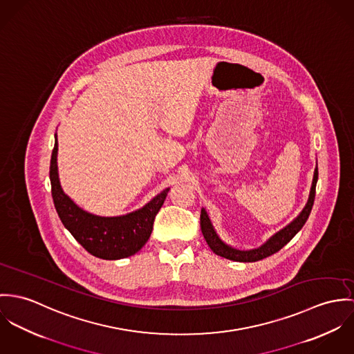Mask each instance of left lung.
Instances as JSON below:
<instances>
[{"label":"left lung","mask_w":354,"mask_h":354,"mask_svg":"<svg viewBox=\"0 0 354 354\" xmlns=\"http://www.w3.org/2000/svg\"><path fill=\"white\" fill-rule=\"evenodd\" d=\"M316 182H317V164L315 168L314 180H313V187H311V193H310V198L308 202L306 205V207L303 209V212L300 213V216L290 223L286 228H283L282 231H279L278 234H275L272 239H269L262 247L257 248V250H251V251H240V250H235L227 244H224L217 234L214 232L212 223L205 212V209L201 210V231L202 235L205 237L207 245L210 247V250L216 254L220 255L223 258L231 259V261H236V262H257L261 261L263 258H268L270 255L275 254L277 251H279L286 243H289L292 240V237L296 235L303 225L306 224L313 206H314L315 201V189H316Z\"/></svg>","instance_id":"1"}]
</instances>
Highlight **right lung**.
<instances>
[{
    "instance_id": "obj_1",
    "label": "right lung",
    "mask_w": 354,
    "mask_h": 354,
    "mask_svg": "<svg viewBox=\"0 0 354 354\" xmlns=\"http://www.w3.org/2000/svg\"><path fill=\"white\" fill-rule=\"evenodd\" d=\"M57 151L58 140L55 137L50 161L51 196L65 228L89 254L100 259L114 261L138 252L152 234L155 217L165 201L168 189L155 196L142 209L122 217H99L89 214L64 194L58 180Z\"/></svg>"
}]
</instances>
